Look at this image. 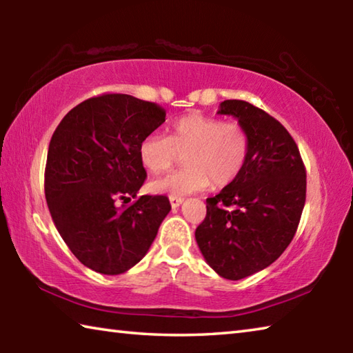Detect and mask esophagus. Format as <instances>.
I'll return each instance as SVG.
<instances>
[{"label": "esophagus", "mask_w": 353, "mask_h": 353, "mask_svg": "<svg viewBox=\"0 0 353 353\" xmlns=\"http://www.w3.org/2000/svg\"><path fill=\"white\" fill-rule=\"evenodd\" d=\"M182 202H183V199H182V198H176V196H171V198H170V204H171V207H172V208L181 207V205H182Z\"/></svg>", "instance_id": "obj_1"}]
</instances>
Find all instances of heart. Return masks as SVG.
<instances>
[{
	"mask_svg": "<svg viewBox=\"0 0 353 353\" xmlns=\"http://www.w3.org/2000/svg\"><path fill=\"white\" fill-rule=\"evenodd\" d=\"M182 154L185 168L152 181L151 191L187 196L207 190L212 182L214 187L232 183L248 162V130L236 121L190 113L172 121L168 137L149 134L139 145L140 162L152 174L171 170Z\"/></svg>",
	"mask_w": 353,
	"mask_h": 353,
	"instance_id": "b5f03b06",
	"label": "heart"
}]
</instances>
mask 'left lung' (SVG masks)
<instances>
[{
	"mask_svg": "<svg viewBox=\"0 0 353 353\" xmlns=\"http://www.w3.org/2000/svg\"><path fill=\"white\" fill-rule=\"evenodd\" d=\"M218 113L248 130L249 155L241 174L207 199V216L194 236L218 276L240 280L288 248L305 205L307 174L297 145L276 118L238 99L221 103Z\"/></svg>",
	"mask_w": 353,
	"mask_h": 353,
	"instance_id": "obj_1",
	"label": "left lung"
}]
</instances>
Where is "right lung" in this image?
<instances>
[{"label":"right lung","instance_id":"right-lung-1","mask_svg":"<svg viewBox=\"0 0 353 353\" xmlns=\"http://www.w3.org/2000/svg\"><path fill=\"white\" fill-rule=\"evenodd\" d=\"M165 117L154 103L103 94L71 109L52 134L45 171L48 208L76 259L99 274L118 276L135 266L171 210L166 196L137 198L146 179L139 145ZM118 200L125 204L118 206Z\"/></svg>","mask_w":353,"mask_h":353}]
</instances>
